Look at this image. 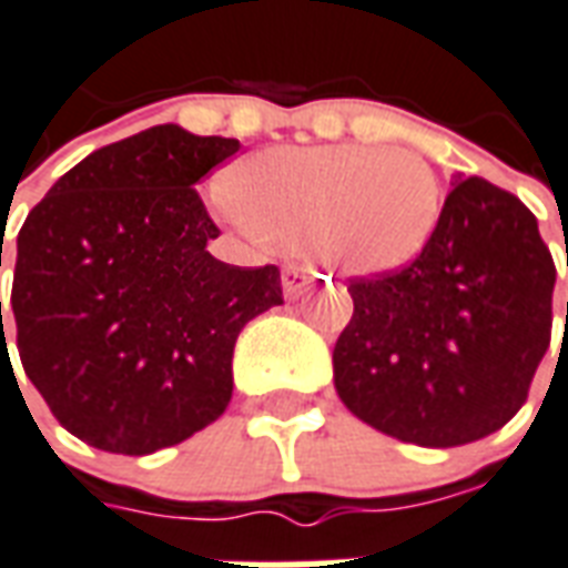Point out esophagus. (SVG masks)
Here are the masks:
<instances>
[{"mask_svg":"<svg viewBox=\"0 0 568 568\" xmlns=\"http://www.w3.org/2000/svg\"><path fill=\"white\" fill-rule=\"evenodd\" d=\"M310 283H313V273L306 271V267H297V264H288V267H283V292L288 301L301 295V292H304Z\"/></svg>","mask_w":568,"mask_h":568,"instance_id":"obj_1","label":"esophagus"}]
</instances>
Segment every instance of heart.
<instances>
[{
    "instance_id": "b5f03b06",
    "label": "heart",
    "mask_w": 568,
    "mask_h": 568,
    "mask_svg": "<svg viewBox=\"0 0 568 568\" xmlns=\"http://www.w3.org/2000/svg\"><path fill=\"white\" fill-rule=\"evenodd\" d=\"M222 220L346 276L403 271L443 220V183L413 150L271 146L231 171Z\"/></svg>"
}]
</instances>
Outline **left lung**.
I'll return each instance as SVG.
<instances>
[{
  "label": "left lung",
  "instance_id": "8db88e82",
  "mask_svg": "<svg viewBox=\"0 0 568 568\" xmlns=\"http://www.w3.org/2000/svg\"><path fill=\"white\" fill-rule=\"evenodd\" d=\"M554 280L520 199L460 180L409 267L348 285L355 313L334 346L339 400L379 434L424 448L494 434L524 406L548 352Z\"/></svg>",
  "mask_w": 568,
  "mask_h": 568
}]
</instances>
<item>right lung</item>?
<instances>
[{
    "label": "right lung",
    "instance_id": "add662e5",
    "mask_svg": "<svg viewBox=\"0 0 568 568\" xmlns=\"http://www.w3.org/2000/svg\"><path fill=\"white\" fill-rule=\"evenodd\" d=\"M237 150L153 125L62 174L17 234V352L57 422L92 448L153 455L216 422L237 334L283 304L280 267L207 252L220 229L192 186ZM0 331L6 355L2 301Z\"/></svg>",
    "mask_w": 568,
    "mask_h": 568
}]
</instances>
